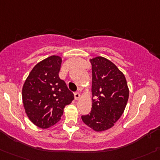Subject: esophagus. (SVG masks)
I'll return each mask as SVG.
<instances>
[{
    "label": "esophagus",
    "instance_id": "34e87169",
    "mask_svg": "<svg viewBox=\"0 0 160 160\" xmlns=\"http://www.w3.org/2000/svg\"><path fill=\"white\" fill-rule=\"evenodd\" d=\"M74 97H75L76 100H78L79 98H80V92H76V93H74Z\"/></svg>",
    "mask_w": 160,
    "mask_h": 160
}]
</instances>
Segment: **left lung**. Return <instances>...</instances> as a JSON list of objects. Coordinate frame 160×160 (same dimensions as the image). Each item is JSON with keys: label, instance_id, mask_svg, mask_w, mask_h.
Instances as JSON below:
<instances>
[{"label": "left lung", "instance_id": "obj_1", "mask_svg": "<svg viewBox=\"0 0 160 160\" xmlns=\"http://www.w3.org/2000/svg\"><path fill=\"white\" fill-rule=\"evenodd\" d=\"M92 69V107L81 117L96 132L107 130L123 114L129 98V88L123 73L103 57L90 59Z\"/></svg>", "mask_w": 160, "mask_h": 160}]
</instances>
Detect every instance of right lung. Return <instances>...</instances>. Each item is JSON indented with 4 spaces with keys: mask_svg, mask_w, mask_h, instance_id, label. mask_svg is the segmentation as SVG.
I'll return each instance as SVG.
<instances>
[{
    "mask_svg": "<svg viewBox=\"0 0 160 160\" xmlns=\"http://www.w3.org/2000/svg\"><path fill=\"white\" fill-rule=\"evenodd\" d=\"M62 58L53 55L38 62L23 83L22 98L30 121L47 129L61 120L64 108L74 99L66 83L59 78Z\"/></svg>",
    "mask_w": 160,
    "mask_h": 160,
    "instance_id": "1",
    "label": "right lung"
}]
</instances>
